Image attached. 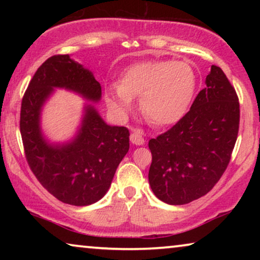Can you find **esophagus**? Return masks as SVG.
<instances>
[{
    "label": "esophagus",
    "instance_id": "obj_1",
    "mask_svg": "<svg viewBox=\"0 0 260 260\" xmlns=\"http://www.w3.org/2000/svg\"><path fill=\"white\" fill-rule=\"evenodd\" d=\"M130 141L131 143L136 144V145H142L144 144V138H143V133L138 129H134L131 131L130 135Z\"/></svg>",
    "mask_w": 260,
    "mask_h": 260
}]
</instances>
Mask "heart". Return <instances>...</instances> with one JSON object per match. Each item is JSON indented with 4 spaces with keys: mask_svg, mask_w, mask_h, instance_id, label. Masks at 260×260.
Returning a JSON list of instances; mask_svg holds the SVG:
<instances>
[{
    "mask_svg": "<svg viewBox=\"0 0 260 260\" xmlns=\"http://www.w3.org/2000/svg\"><path fill=\"white\" fill-rule=\"evenodd\" d=\"M197 73L189 63L151 60L135 63L122 74L119 85L106 91V103L118 115L133 109L140 98L142 115L152 125L169 126L186 115L197 91Z\"/></svg>",
    "mask_w": 260,
    "mask_h": 260,
    "instance_id": "heart-1",
    "label": "heart"
}]
</instances>
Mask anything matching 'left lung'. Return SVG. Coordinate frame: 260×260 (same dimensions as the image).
Segmentation results:
<instances>
[{
	"mask_svg": "<svg viewBox=\"0 0 260 260\" xmlns=\"http://www.w3.org/2000/svg\"><path fill=\"white\" fill-rule=\"evenodd\" d=\"M239 120L237 92L213 65L189 111L149 141V183L156 197L169 205H186L212 190L231 161Z\"/></svg>",
	"mask_w": 260,
	"mask_h": 260,
	"instance_id": "8db88e82",
	"label": "left lung"
}]
</instances>
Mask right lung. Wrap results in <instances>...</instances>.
I'll use <instances>...</instances> for the list:
<instances>
[{"label":"right lung","mask_w":260,"mask_h":260,"mask_svg":"<svg viewBox=\"0 0 260 260\" xmlns=\"http://www.w3.org/2000/svg\"><path fill=\"white\" fill-rule=\"evenodd\" d=\"M53 87L74 91L92 102L102 95L91 71L58 54L48 58L31 78L20 113V131L28 166L45 189L63 204L87 206L104 197L116 169L129 151L125 126H110L92 105L85 108L76 138L62 145L47 143L40 130V112Z\"/></svg>","instance_id":"right-lung-1"}]
</instances>
